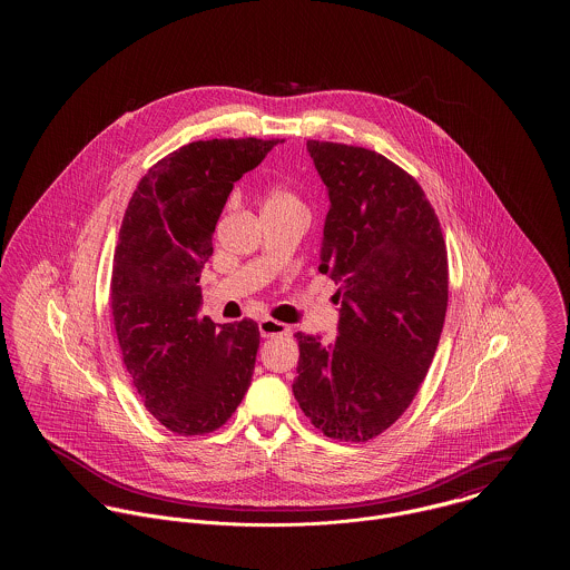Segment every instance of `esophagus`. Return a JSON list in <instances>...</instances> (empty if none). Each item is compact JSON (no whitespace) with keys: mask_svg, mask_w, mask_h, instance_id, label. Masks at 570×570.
Listing matches in <instances>:
<instances>
[{"mask_svg":"<svg viewBox=\"0 0 570 570\" xmlns=\"http://www.w3.org/2000/svg\"><path fill=\"white\" fill-rule=\"evenodd\" d=\"M258 331L263 337H273V335H288L291 333V326L284 325V323H277L273 318H263L258 323Z\"/></svg>","mask_w":570,"mask_h":570,"instance_id":"1","label":"esophagus"}]
</instances>
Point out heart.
<instances>
[{"mask_svg":"<svg viewBox=\"0 0 570 570\" xmlns=\"http://www.w3.org/2000/svg\"><path fill=\"white\" fill-rule=\"evenodd\" d=\"M267 205H301L297 196L286 188H273L267 194Z\"/></svg>","mask_w":570,"mask_h":570,"instance_id":"obj_1","label":"heart"}]
</instances>
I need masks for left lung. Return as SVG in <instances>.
<instances>
[{
  "label": "left lung",
  "instance_id": "1",
  "mask_svg": "<svg viewBox=\"0 0 570 570\" xmlns=\"http://www.w3.org/2000/svg\"><path fill=\"white\" fill-rule=\"evenodd\" d=\"M328 190L318 272L340 288V335L297 333L293 393L326 438L365 442L412 404L449 303L442 228L425 191L372 149L307 140Z\"/></svg>",
  "mask_w": 570,
  "mask_h": 570
}]
</instances>
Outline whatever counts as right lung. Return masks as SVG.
<instances>
[{
    "label": "right lung",
    "instance_id": "right-lung-1",
    "mask_svg": "<svg viewBox=\"0 0 570 570\" xmlns=\"http://www.w3.org/2000/svg\"><path fill=\"white\" fill-rule=\"evenodd\" d=\"M277 142L184 145L147 170L128 203L112 258V325L142 404L173 434L216 432L252 382L258 325L200 316L198 279L235 181Z\"/></svg>",
    "mask_w": 570,
    "mask_h": 570
}]
</instances>
